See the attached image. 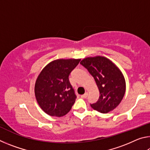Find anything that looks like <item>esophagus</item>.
Returning <instances> with one entry per match:
<instances>
[{"label": "esophagus", "mask_w": 150, "mask_h": 150, "mask_svg": "<svg viewBox=\"0 0 150 150\" xmlns=\"http://www.w3.org/2000/svg\"><path fill=\"white\" fill-rule=\"evenodd\" d=\"M87 96H88V93L87 92H86L84 95H81V98H86L87 97Z\"/></svg>", "instance_id": "esophagus-1"}]
</instances>
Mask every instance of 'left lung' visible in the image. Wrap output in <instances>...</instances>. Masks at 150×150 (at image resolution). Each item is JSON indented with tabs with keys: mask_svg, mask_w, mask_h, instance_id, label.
I'll return each instance as SVG.
<instances>
[{
	"mask_svg": "<svg viewBox=\"0 0 150 150\" xmlns=\"http://www.w3.org/2000/svg\"><path fill=\"white\" fill-rule=\"evenodd\" d=\"M80 63L95 79L99 90V98L91 105V107L103 114L115 109L126 92L125 78L118 66L107 57L100 55L85 57Z\"/></svg>",
	"mask_w": 150,
	"mask_h": 150,
	"instance_id": "left-lung-1",
	"label": "left lung"
}]
</instances>
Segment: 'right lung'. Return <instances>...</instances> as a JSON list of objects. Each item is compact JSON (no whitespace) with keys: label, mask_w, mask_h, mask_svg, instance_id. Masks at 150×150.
I'll return each instance as SVG.
<instances>
[{"label":"right lung","mask_w":150,"mask_h":150,"mask_svg":"<svg viewBox=\"0 0 150 150\" xmlns=\"http://www.w3.org/2000/svg\"><path fill=\"white\" fill-rule=\"evenodd\" d=\"M81 59H57L43 68L35 80L37 103L47 115L61 117L69 112L75 103V95L69 75Z\"/></svg>","instance_id":"obj_1"}]
</instances>
